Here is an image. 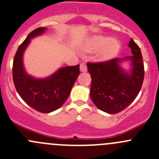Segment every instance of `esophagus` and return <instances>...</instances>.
<instances>
[{"mask_svg": "<svg viewBox=\"0 0 159 159\" xmlns=\"http://www.w3.org/2000/svg\"><path fill=\"white\" fill-rule=\"evenodd\" d=\"M80 71L83 72V73H85V72L87 71V66H86V64H84V63L80 64Z\"/></svg>", "mask_w": 159, "mask_h": 159, "instance_id": "1", "label": "esophagus"}]
</instances>
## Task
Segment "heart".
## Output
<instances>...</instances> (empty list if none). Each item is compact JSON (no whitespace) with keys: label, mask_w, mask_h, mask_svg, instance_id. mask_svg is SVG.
I'll return each instance as SVG.
<instances>
[{"label":"heart","mask_w":159,"mask_h":159,"mask_svg":"<svg viewBox=\"0 0 159 159\" xmlns=\"http://www.w3.org/2000/svg\"><path fill=\"white\" fill-rule=\"evenodd\" d=\"M120 48V42L114 38L96 35L90 38L85 45L84 50L89 52L100 49L98 57L100 60H109L115 57Z\"/></svg>","instance_id":"obj_1"}]
</instances>
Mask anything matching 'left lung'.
Segmentation results:
<instances>
[{"label": "left lung", "instance_id": "left-lung-1", "mask_svg": "<svg viewBox=\"0 0 159 159\" xmlns=\"http://www.w3.org/2000/svg\"><path fill=\"white\" fill-rule=\"evenodd\" d=\"M128 46L133 56L123 59L114 58L105 62H87L92 79L91 100L97 108L108 114H117L128 107L142 86L144 69L141 49L132 39ZM123 60L132 61L130 74L120 66Z\"/></svg>", "mask_w": 159, "mask_h": 159}]
</instances>
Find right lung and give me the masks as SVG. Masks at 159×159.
Returning <instances> with one entry per match:
<instances>
[{
	"label": "right lung",
	"instance_id": "obj_1",
	"mask_svg": "<svg viewBox=\"0 0 159 159\" xmlns=\"http://www.w3.org/2000/svg\"><path fill=\"white\" fill-rule=\"evenodd\" d=\"M45 31L44 27L36 28L20 45L14 58L12 75L17 92L27 104L39 112L50 113L60 108L68 99L80 75V65L60 68L45 79H35L27 74L23 66V53L31 39Z\"/></svg>",
	"mask_w": 159,
	"mask_h": 159
}]
</instances>
